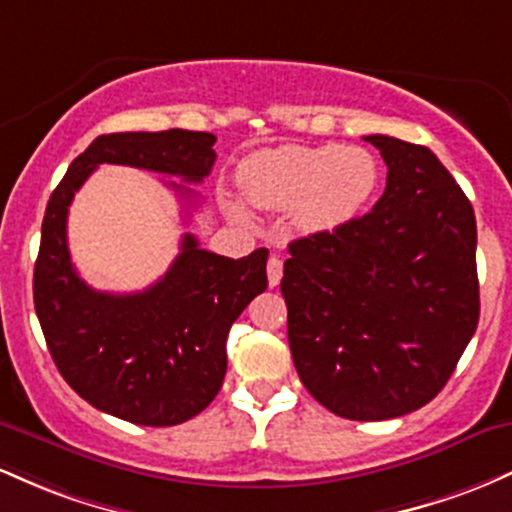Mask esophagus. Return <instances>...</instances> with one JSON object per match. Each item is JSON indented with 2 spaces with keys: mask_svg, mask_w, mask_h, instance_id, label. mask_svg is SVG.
<instances>
[{
  "mask_svg": "<svg viewBox=\"0 0 512 512\" xmlns=\"http://www.w3.org/2000/svg\"><path fill=\"white\" fill-rule=\"evenodd\" d=\"M280 280H283V261L278 256H271L268 258V283L275 287Z\"/></svg>",
  "mask_w": 512,
  "mask_h": 512,
  "instance_id": "esophagus-1",
  "label": "esophagus"
}]
</instances>
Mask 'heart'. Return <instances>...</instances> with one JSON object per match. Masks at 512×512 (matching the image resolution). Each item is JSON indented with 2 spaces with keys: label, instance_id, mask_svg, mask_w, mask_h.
Masks as SVG:
<instances>
[{
  "label": "heart",
  "instance_id": "1",
  "mask_svg": "<svg viewBox=\"0 0 512 512\" xmlns=\"http://www.w3.org/2000/svg\"><path fill=\"white\" fill-rule=\"evenodd\" d=\"M380 176V162L365 147L292 145L251 157L241 166L239 186L251 203L292 210L302 232L317 234L353 222L375 198ZM229 212L239 220L249 217L237 200Z\"/></svg>",
  "mask_w": 512,
  "mask_h": 512
}]
</instances>
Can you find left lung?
Listing matches in <instances>:
<instances>
[{"mask_svg": "<svg viewBox=\"0 0 512 512\" xmlns=\"http://www.w3.org/2000/svg\"><path fill=\"white\" fill-rule=\"evenodd\" d=\"M387 164L375 208L290 244L280 290L307 392L350 421H387L445 387L479 324L476 217L423 145L367 135Z\"/></svg>", "mask_w": 512, "mask_h": 512, "instance_id": "obj_1", "label": "left lung"}]
</instances>
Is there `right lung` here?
Segmentation results:
<instances>
[{"instance_id": "add662e5", "label": "right lung", "mask_w": 512, "mask_h": 512, "mask_svg": "<svg viewBox=\"0 0 512 512\" xmlns=\"http://www.w3.org/2000/svg\"><path fill=\"white\" fill-rule=\"evenodd\" d=\"M210 132H111L79 154L45 208L33 302L65 382L94 409L137 426H176L198 416L227 372V333L268 287V251L217 256L183 234L181 254L157 283L113 295L74 271L67 212L99 164H125L200 183L215 164ZM171 186L191 200V188Z\"/></svg>"}]
</instances>
